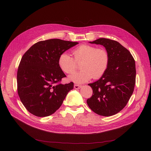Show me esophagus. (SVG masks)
<instances>
[{
  "mask_svg": "<svg viewBox=\"0 0 151 151\" xmlns=\"http://www.w3.org/2000/svg\"><path fill=\"white\" fill-rule=\"evenodd\" d=\"M81 88H82V86H81V85H78V84H75L74 85V88L75 89H80Z\"/></svg>",
  "mask_w": 151,
  "mask_h": 151,
  "instance_id": "obj_1",
  "label": "esophagus"
}]
</instances>
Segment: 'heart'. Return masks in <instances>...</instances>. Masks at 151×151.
<instances>
[{"instance_id": "heart-1", "label": "heart", "mask_w": 151, "mask_h": 151, "mask_svg": "<svg viewBox=\"0 0 151 151\" xmlns=\"http://www.w3.org/2000/svg\"><path fill=\"white\" fill-rule=\"evenodd\" d=\"M74 59L66 52L62 53L58 59L61 70L67 74L74 73L77 68V63L81 62V70L69 76V80L76 83L82 84L100 78L108 68L109 57L107 51L96 46L82 45L73 51Z\"/></svg>"}]
</instances>
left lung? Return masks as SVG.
Instances as JSON below:
<instances>
[{
	"label": "left lung",
	"instance_id": "8db88e82",
	"mask_svg": "<svg viewBox=\"0 0 151 151\" xmlns=\"http://www.w3.org/2000/svg\"><path fill=\"white\" fill-rule=\"evenodd\" d=\"M89 43L104 46L109 61L105 74L98 81L88 84L93 93L87 104L99 115L113 116L126 106L133 92L135 62L130 51L115 40L100 38Z\"/></svg>",
	"mask_w": 151,
	"mask_h": 151
}]
</instances>
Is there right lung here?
Returning <instances> with one entry per match:
<instances>
[{
    "instance_id": "1",
    "label": "right lung",
    "mask_w": 151,
    "mask_h": 151,
    "mask_svg": "<svg viewBox=\"0 0 151 151\" xmlns=\"http://www.w3.org/2000/svg\"><path fill=\"white\" fill-rule=\"evenodd\" d=\"M78 42L50 39L38 42L22 55L17 73V90L23 105L38 117L54 113L62 105L73 83L62 84L66 75L60 68V55Z\"/></svg>"
}]
</instances>
